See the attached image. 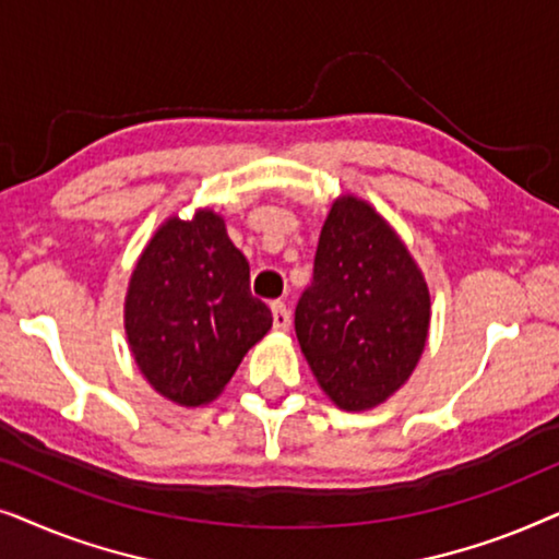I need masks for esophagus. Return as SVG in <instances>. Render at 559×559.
Masks as SVG:
<instances>
[{
    "label": "esophagus",
    "instance_id": "34e87169",
    "mask_svg": "<svg viewBox=\"0 0 559 559\" xmlns=\"http://www.w3.org/2000/svg\"><path fill=\"white\" fill-rule=\"evenodd\" d=\"M272 325L274 331H287L289 328V310L285 302H272Z\"/></svg>",
    "mask_w": 559,
    "mask_h": 559
}]
</instances>
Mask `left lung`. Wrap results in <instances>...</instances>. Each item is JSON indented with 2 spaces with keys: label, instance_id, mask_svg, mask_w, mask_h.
<instances>
[{
  "label": "left lung",
  "instance_id": "obj_1",
  "mask_svg": "<svg viewBox=\"0 0 559 559\" xmlns=\"http://www.w3.org/2000/svg\"><path fill=\"white\" fill-rule=\"evenodd\" d=\"M430 331V289L394 228L343 195L320 231L295 333L323 392L341 409H371L415 371Z\"/></svg>",
  "mask_w": 559,
  "mask_h": 559
}]
</instances>
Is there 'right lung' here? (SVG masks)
<instances>
[{"mask_svg": "<svg viewBox=\"0 0 559 559\" xmlns=\"http://www.w3.org/2000/svg\"><path fill=\"white\" fill-rule=\"evenodd\" d=\"M124 328L152 389L198 407L224 392L247 350L272 328L249 293V262L218 213L167 218L129 280Z\"/></svg>", "mask_w": 559, "mask_h": 559, "instance_id": "obj_1", "label": "right lung"}]
</instances>
